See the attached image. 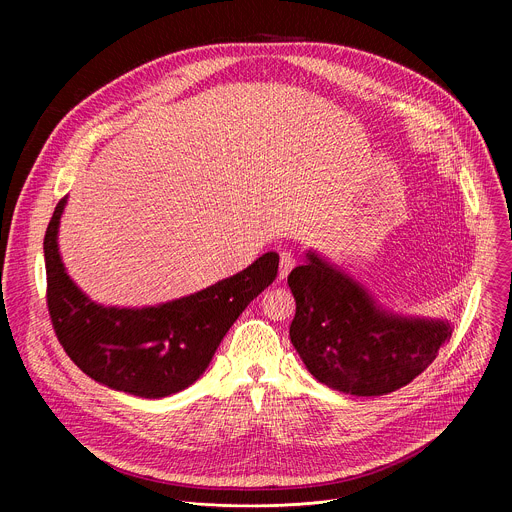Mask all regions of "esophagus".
Returning a JSON list of instances; mask_svg holds the SVG:
<instances>
[{"mask_svg": "<svg viewBox=\"0 0 512 512\" xmlns=\"http://www.w3.org/2000/svg\"><path fill=\"white\" fill-rule=\"evenodd\" d=\"M294 265H296V257L291 255V253H287V251H283L279 255V279H285L287 273L294 269Z\"/></svg>", "mask_w": 512, "mask_h": 512, "instance_id": "esophagus-1", "label": "esophagus"}]
</instances>
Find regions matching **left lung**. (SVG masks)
<instances>
[{"instance_id": "8db88e82", "label": "left lung", "mask_w": 512, "mask_h": 512, "mask_svg": "<svg viewBox=\"0 0 512 512\" xmlns=\"http://www.w3.org/2000/svg\"><path fill=\"white\" fill-rule=\"evenodd\" d=\"M287 283L296 298L291 344L320 383L342 393L377 397L409 385L452 336L444 322L379 310L367 291L314 253Z\"/></svg>"}]
</instances>
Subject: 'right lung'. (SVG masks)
Masks as SVG:
<instances>
[{
	"label": "right lung",
	"mask_w": 512,
	"mask_h": 512,
	"mask_svg": "<svg viewBox=\"0 0 512 512\" xmlns=\"http://www.w3.org/2000/svg\"><path fill=\"white\" fill-rule=\"evenodd\" d=\"M62 198L44 237L46 306L64 352L91 379L135 397L160 399L190 387L233 322L277 277L269 251L241 273L156 308H103L70 281L58 255Z\"/></svg>",
	"instance_id": "add662e5"
}]
</instances>
